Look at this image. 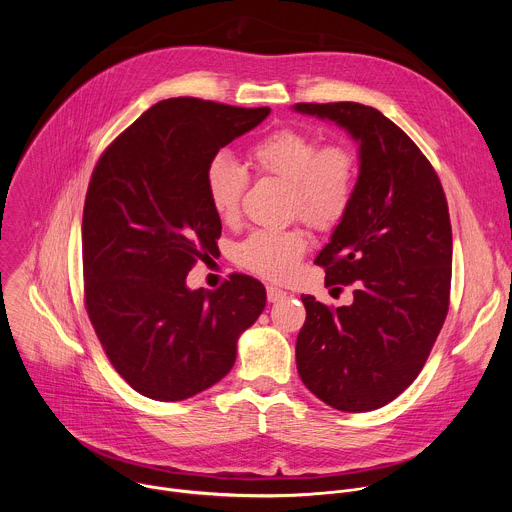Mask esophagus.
I'll return each instance as SVG.
<instances>
[{
	"mask_svg": "<svg viewBox=\"0 0 512 512\" xmlns=\"http://www.w3.org/2000/svg\"><path fill=\"white\" fill-rule=\"evenodd\" d=\"M285 298H287V291H283V289H279V287H273V285H267V300H269L271 304L281 302V300H285Z\"/></svg>",
	"mask_w": 512,
	"mask_h": 512,
	"instance_id": "34e87169",
	"label": "esophagus"
}]
</instances>
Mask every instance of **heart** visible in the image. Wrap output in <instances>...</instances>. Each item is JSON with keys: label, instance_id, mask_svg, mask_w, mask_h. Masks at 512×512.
<instances>
[{"label": "heart", "instance_id": "obj_1", "mask_svg": "<svg viewBox=\"0 0 512 512\" xmlns=\"http://www.w3.org/2000/svg\"><path fill=\"white\" fill-rule=\"evenodd\" d=\"M259 174L289 184V208L316 229H330L346 214L356 182V160L344 145H324L304 131L277 129L249 150ZM247 170L229 154L218 152L204 172V188L214 214L223 223L239 216L247 190ZM308 239L302 231H257L239 245V261L269 279H285L298 267Z\"/></svg>", "mask_w": 512, "mask_h": 512}]
</instances>
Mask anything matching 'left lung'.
<instances>
[{
	"label": "left lung",
	"instance_id": "8db88e82",
	"mask_svg": "<svg viewBox=\"0 0 512 512\" xmlns=\"http://www.w3.org/2000/svg\"><path fill=\"white\" fill-rule=\"evenodd\" d=\"M294 111L332 121L358 143L352 202L316 257L326 285L354 283V302L330 310L302 296L298 373L326 405L373 411L415 381L444 326L452 281L446 194L421 150L381 111L360 103H298Z\"/></svg>",
	"mask_w": 512,
	"mask_h": 512
}]
</instances>
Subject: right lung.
<instances>
[{"label":"right lung","instance_id":"add662e5","mask_svg":"<svg viewBox=\"0 0 512 512\" xmlns=\"http://www.w3.org/2000/svg\"><path fill=\"white\" fill-rule=\"evenodd\" d=\"M269 107L166 99L101 156L83 212L85 300L115 371L143 397L184 401L221 381L239 336L265 308V287L233 275L216 291L186 275L221 237L204 172Z\"/></svg>","mask_w":512,"mask_h":512}]
</instances>
